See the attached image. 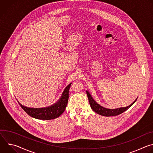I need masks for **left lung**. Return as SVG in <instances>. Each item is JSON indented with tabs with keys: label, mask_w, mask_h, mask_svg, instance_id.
Listing matches in <instances>:
<instances>
[{
	"label": "left lung",
	"mask_w": 153,
	"mask_h": 153,
	"mask_svg": "<svg viewBox=\"0 0 153 153\" xmlns=\"http://www.w3.org/2000/svg\"><path fill=\"white\" fill-rule=\"evenodd\" d=\"M86 94L87 96H88V100H89V103L91 106V108L93 109V110L95 111L96 113L103 116H107V117H110V116H117L119 114H120L121 113H123L126 110H127L137 100V98L134 101L133 103H132L130 105L126 106V107H123V108H119L117 109H114V110H111V109H108L105 108L100 105H99L91 97V94L89 93L88 91H86Z\"/></svg>",
	"instance_id": "8db88e82"
}]
</instances>
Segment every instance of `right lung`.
Here are the masks:
<instances>
[{
    "instance_id": "right-lung-1",
    "label": "right lung",
    "mask_w": 153,
    "mask_h": 153,
    "mask_svg": "<svg viewBox=\"0 0 153 153\" xmlns=\"http://www.w3.org/2000/svg\"><path fill=\"white\" fill-rule=\"evenodd\" d=\"M71 83L69 84L65 88L60 100L51 106L43 108H28L19 105L23 110L30 116L41 120H51L59 117L65 111L68 103L69 98V90Z\"/></svg>"
}]
</instances>
